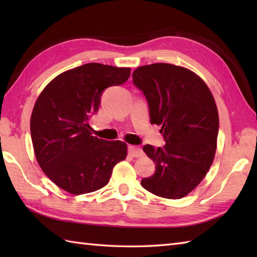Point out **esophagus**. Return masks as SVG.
Listing matches in <instances>:
<instances>
[{"mask_svg": "<svg viewBox=\"0 0 257 257\" xmlns=\"http://www.w3.org/2000/svg\"><path fill=\"white\" fill-rule=\"evenodd\" d=\"M128 152H129L130 156L135 157V158H139V157L144 156L143 149L139 148V147H137V146H129L128 147Z\"/></svg>", "mask_w": 257, "mask_h": 257, "instance_id": "obj_1", "label": "esophagus"}]
</instances>
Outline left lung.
I'll use <instances>...</instances> for the list:
<instances>
[{
    "label": "left lung",
    "mask_w": 257,
    "mask_h": 257,
    "mask_svg": "<svg viewBox=\"0 0 257 257\" xmlns=\"http://www.w3.org/2000/svg\"><path fill=\"white\" fill-rule=\"evenodd\" d=\"M133 81L144 91L151 123L161 125L166 145L144 151L156 163L141 185L160 198L181 199L206 176L214 160L219 112L209 87L192 70L157 63L135 69Z\"/></svg>",
    "instance_id": "8db88e82"
}]
</instances>
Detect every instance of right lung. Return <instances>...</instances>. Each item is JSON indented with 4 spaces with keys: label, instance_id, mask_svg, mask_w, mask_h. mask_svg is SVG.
<instances>
[{
    "label": "right lung",
    "instance_id": "1",
    "mask_svg": "<svg viewBox=\"0 0 257 257\" xmlns=\"http://www.w3.org/2000/svg\"><path fill=\"white\" fill-rule=\"evenodd\" d=\"M129 67L89 63L48 83L31 116V137L41 169L70 194L94 192L109 182L113 167L127 157V144L94 137L88 119L101 92L127 81Z\"/></svg>",
    "mask_w": 257,
    "mask_h": 257
}]
</instances>
